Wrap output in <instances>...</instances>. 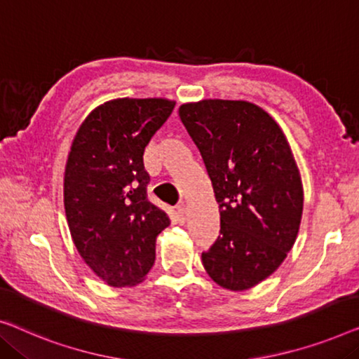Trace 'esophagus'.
<instances>
[{
	"label": "esophagus",
	"instance_id": "esophagus-1",
	"mask_svg": "<svg viewBox=\"0 0 359 359\" xmlns=\"http://www.w3.org/2000/svg\"><path fill=\"white\" fill-rule=\"evenodd\" d=\"M176 214H178V220L181 223H184V220H186V205L180 204L178 207H176Z\"/></svg>",
	"mask_w": 359,
	"mask_h": 359
}]
</instances>
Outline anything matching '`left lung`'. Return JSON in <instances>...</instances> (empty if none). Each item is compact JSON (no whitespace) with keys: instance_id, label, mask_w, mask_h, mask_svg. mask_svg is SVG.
Instances as JSON below:
<instances>
[{"instance_id":"8db88e82","label":"left lung","mask_w":359,"mask_h":359,"mask_svg":"<svg viewBox=\"0 0 359 359\" xmlns=\"http://www.w3.org/2000/svg\"><path fill=\"white\" fill-rule=\"evenodd\" d=\"M220 210V236L202 252L220 287L243 292L270 277L298 236L303 184L287 137L261 107L201 100L180 107Z\"/></svg>"}]
</instances>
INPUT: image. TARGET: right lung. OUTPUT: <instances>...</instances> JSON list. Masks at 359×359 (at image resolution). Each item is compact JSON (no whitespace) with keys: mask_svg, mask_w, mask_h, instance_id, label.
Masks as SVG:
<instances>
[{"mask_svg":"<svg viewBox=\"0 0 359 359\" xmlns=\"http://www.w3.org/2000/svg\"><path fill=\"white\" fill-rule=\"evenodd\" d=\"M175 108L167 98H116L77 129L65 170V210L81 257L110 287L142 282L170 225L147 199L144 149Z\"/></svg>","mask_w":359,"mask_h":359,"instance_id":"add662e5","label":"right lung"}]
</instances>
